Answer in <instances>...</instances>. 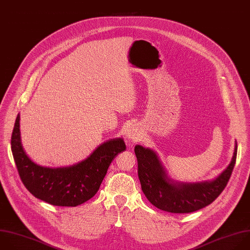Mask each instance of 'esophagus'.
Segmentation results:
<instances>
[{
	"label": "esophagus",
	"instance_id": "esophagus-1",
	"mask_svg": "<svg viewBox=\"0 0 250 250\" xmlns=\"http://www.w3.org/2000/svg\"><path fill=\"white\" fill-rule=\"evenodd\" d=\"M141 129L136 125H132L129 129H127V132H126V137L129 139V140H132V141H136L137 139H139L141 137Z\"/></svg>",
	"mask_w": 250,
	"mask_h": 250
}]
</instances>
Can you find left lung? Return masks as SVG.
<instances>
[{
	"instance_id": "obj_1",
	"label": "left lung",
	"mask_w": 250,
	"mask_h": 250,
	"mask_svg": "<svg viewBox=\"0 0 250 250\" xmlns=\"http://www.w3.org/2000/svg\"><path fill=\"white\" fill-rule=\"evenodd\" d=\"M138 178L147 199L157 208L170 213H191L211 204L225 189L234 167L237 145L228 168L215 180L196 184L171 180L157 154L149 148L136 145Z\"/></svg>"
}]
</instances>
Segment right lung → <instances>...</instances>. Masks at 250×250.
Masks as SVG:
<instances>
[{"label":"right lung","mask_w":250,"mask_h":250,"mask_svg":"<svg viewBox=\"0 0 250 250\" xmlns=\"http://www.w3.org/2000/svg\"><path fill=\"white\" fill-rule=\"evenodd\" d=\"M20 119L18 115L11 144L21 180L32 195L55 206L75 207L92 198L99 190L111 162L125 150L123 138H115L104 142L88 158L70 167H42L23 150Z\"/></svg>","instance_id":"right-lung-1"}]
</instances>
